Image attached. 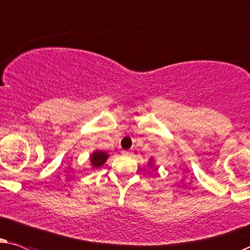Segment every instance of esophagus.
<instances>
[{"mask_svg": "<svg viewBox=\"0 0 250 250\" xmlns=\"http://www.w3.org/2000/svg\"><path fill=\"white\" fill-rule=\"evenodd\" d=\"M121 154L125 155V156H128V155H131V152H129V151H122Z\"/></svg>", "mask_w": 250, "mask_h": 250, "instance_id": "esophagus-1", "label": "esophagus"}]
</instances>
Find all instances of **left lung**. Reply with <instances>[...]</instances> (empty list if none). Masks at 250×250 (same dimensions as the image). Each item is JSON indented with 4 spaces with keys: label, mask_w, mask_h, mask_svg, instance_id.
<instances>
[{
    "label": "left lung",
    "mask_w": 250,
    "mask_h": 250,
    "mask_svg": "<svg viewBox=\"0 0 250 250\" xmlns=\"http://www.w3.org/2000/svg\"><path fill=\"white\" fill-rule=\"evenodd\" d=\"M148 165L151 166V167H152V160H151V159H149V162H148Z\"/></svg>",
    "instance_id": "1"
}]
</instances>
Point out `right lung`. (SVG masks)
I'll list each match as a JSON object with an SVG mask.
<instances>
[{
	"mask_svg": "<svg viewBox=\"0 0 250 250\" xmlns=\"http://www.w3.org/2000/svg\"><path fill=\"white\" fill-rule=\"evenodd\" d=\"M107 159H108L107 153L97 149V151H95L90 155V164L92 166V168H99L105 164Z\"/></svg>",
	"mask_w": 250,
	"mask_h": 250,
	"instance_id": "right-lung-1",
	"label": "right lung"
}]
</instances>
